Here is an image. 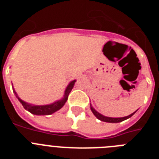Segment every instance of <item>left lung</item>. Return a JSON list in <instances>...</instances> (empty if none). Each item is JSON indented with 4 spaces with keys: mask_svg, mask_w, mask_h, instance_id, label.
<instances>
[{
    "mask_svg": "<svg viewBox=\"0 0 159 159\" xmlns=\"http://www.w3.org/2000/svg\"><path fill=\"white\" fill-rule=\"evenodd\" d=\"M91 109H92V111L93 112L94 115L96 116L97 119H99V120H101V121L107 122V123H120V122L124 121V120H126V119L130 118L134 113H135V112H134V113H132L131 115H130V116H126V117H123V118H110V117H106V116H102V115L99 114V112H97L92 107H91Z\"/></svg>",
    "mask_w": 159,
    "mask_h": 159,
    "instance_id": "left-lung-1",
    "label": "left lung"
}]
</instances>
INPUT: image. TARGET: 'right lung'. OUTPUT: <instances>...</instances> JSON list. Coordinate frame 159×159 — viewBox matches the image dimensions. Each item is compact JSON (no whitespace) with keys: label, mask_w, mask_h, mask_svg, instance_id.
Returning a JSON list of instances; mask_svg holds the SVG:
<instances>
[{"label":"right lung","mask_w":159,"mask_h":159,"mask_svg":"<svg viewBox=\"0 0 159 159\" xmlns=\"http://www.w3.org/2000/svg\"><path fill=\"white\" fill-rule=\"evenodd\" d=\"M75 80H73L68 84V86L67 87L65 90V93H64V98L62 99V100H59L57 102H54L52 104H49V105H44V106H37V105H32L29 104V103H27V102H24L23 100L20 99L19 97L16 95V92L14 91V93L16 94V97L18 98L19 101L20 102L22 105H23L24 108L26 109V110L29 111V112H31L33 115H37V116H47V115H51V114L54 113L57 111L60 110V108L62 107L64 105V103L66 102L67 99V97H68V95H69L70 92L72 89L74 84H75ZM13 89V88H12Z\"/></svg>","instance_id":"obj_1"}]
</instances>
